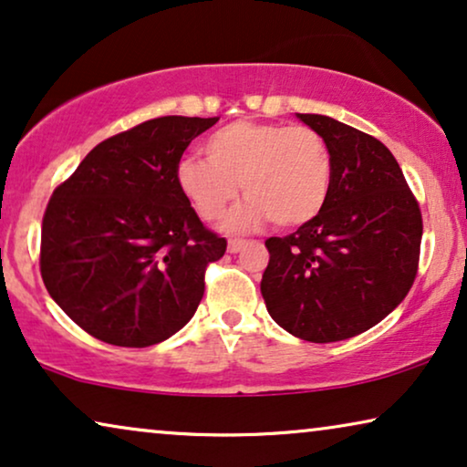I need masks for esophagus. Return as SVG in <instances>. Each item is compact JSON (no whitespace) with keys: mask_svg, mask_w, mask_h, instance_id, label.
<instances>
[{"mask_svg":"<svg viewBox=\"0 0 467 467\" xmlns=\"http://www.w3.org/2000/svg\"><path fill=\"white\" fill-rule=\"evenodd\" d=\"M248 244V242L246 240H229V244H227V251L229 253H240L242 251V248H244Z\"/></svg>","mask_w":467,"mask_h":467,"instance_id":"esophagus-1","label":"esophagus"}]
</instances>
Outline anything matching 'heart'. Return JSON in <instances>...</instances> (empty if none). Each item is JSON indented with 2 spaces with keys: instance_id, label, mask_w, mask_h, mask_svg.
Here are the masks:
<instances>
[{
  "instance_id": "obj_1",
  "label": "heart",
  "mask_w": 467,
  "mask_h": 467,
  "mask_svg": "<svg viewBox=\"0 0 467 467\" xmlns=\"http://www.w3.org/2000/svg\"><path fill=\"white\" fill-rule=\"evenodd\" d=\"M206 155L181 159L178 187L203 221H216L242 182L248 197L229 214V232H251L265 221L283 229L306 225L329 197L331 150L308 125L234 120L208 138Z\"/></svg>"
}]
</instances>
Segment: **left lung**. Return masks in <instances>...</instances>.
Returning <instances> with one entry per match:
<instances>
[{
  "mask_svg": "<svg viewBox=\"0 0 467 467\" xmlns=\"http://www.w3.org/2000/svg\"><path fill=\"white\" fill-rule=\"evenodd\" d=\"M334 161L321 213L267 238L261 296L274 321L308 342H337L380 323L419 272L423 216L380 140L323 114H297Z\"/></svg>",
  "mask_w": 467,
  "mask_h": 467,
  "instance_id": "1",
  "label": "left lung"
}]
</instances>
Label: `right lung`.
Here are the masks:
<instances>
[{
	"label": "right lung",
	"mask_w": 467,
	"mask_h": 467,
	"mask_svg": "<svg viewBox=\"0 0 467 467\" xmlns=\"http://www.w3.org/2000/svg\"><path fill=\"white\" fill-rule=\"evenodd\" d=\"M219 117H159L104 140L53 191L40 272L72 321L114 347L144 348L191 321L206 267L227 240L178 187L191 140Z\"/></svg>",
	"instance_id": "right-lung-1"
}]
</instances>
